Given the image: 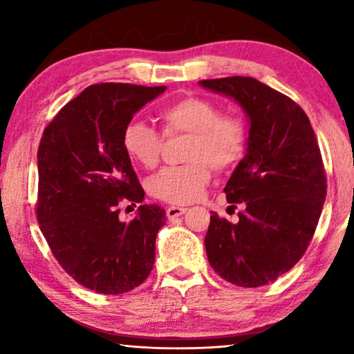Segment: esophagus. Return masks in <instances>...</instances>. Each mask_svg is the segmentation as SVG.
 <instances>
[{
	"label": "esophagus",
	"instance_id": "1",
	"mask_svg": "<svg viewBox=\"0 0 354 354\" xmlns=\"http://www.w3.org/2000/svg\"><path fill=\"white\" fill-rule=\"evenodd\" d=\"M185 212H187V207H183V206H169V207H167V217H169V221L177 219L178 216L185 214Z\"/></svg>",
	"mask_w": 354,
	"mask_h": 354
}]
</instances>
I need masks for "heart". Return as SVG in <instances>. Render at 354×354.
Instances as JSON below:
<instances>
[{
    "mask_svg": "<svg viewBox=\"0 0 354 354\" xmlns=\"http://www.w3.org/2000/svg\"><path fill=\"white\" fill-rule=\"evenodd\" d=\"M162 133L167 138L188 135L185 161L169 166L148 180V192L171 205L196 201L211 180V167L225 172L240 162L246 149V124L236 114L221 113L212 100L188 95L162 106L158 113ZM142 120L124 127L122 148L140 166L153 169L159 164L164 137Z\"/></svg>",
    "mask_w": 354,
    "mask_h": 354,
    "instance_id": "obj_1",
    "label": "heart"
}]
</instances>
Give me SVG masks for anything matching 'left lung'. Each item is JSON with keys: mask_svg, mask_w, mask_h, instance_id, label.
Returning a JSON list of instances; mask_svg holds the SVG:
<instances>
[{"mask_svg": "<svg viewBox=\"0 0 354 354\" xmlns=\"http://www.w3.org/2000/svg\"><path fill=\"white\" fill-rule=\"evenodd\" d=\"M234 98L250 119L245 158L224 193L239 222L211 214L205 239L211 268L236 287L256 288L288 272L306 253L327 193L316 133L301 106L253 77L200 80Z\"/></svg>", "mask_w": 354, "mask_h": 354, "instance_id": "1", "label": "left lung"}]
</instances>
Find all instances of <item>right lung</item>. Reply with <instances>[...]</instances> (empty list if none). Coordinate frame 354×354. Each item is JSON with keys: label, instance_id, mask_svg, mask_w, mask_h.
Masks as SVG:
<instances>
[{"label": "right lung", "instance_id": "add662e5", "mask_svg": "<svg viewBox=\"0 0 354 354\" xmlns=\"http://www.w3.org/2000/svg\"><path fill=\"white\" fill-rule=\"evenodd\" d=\"M166 86L95 84L62 106L38 147L37 219L53 256L75 282L103 295L143 283L166 211L143 205L130 222L120 203L145 192L122 148L124 127Z\"/></svg>", "mask_w": 354, "mask_h": 354}]
</instances>
